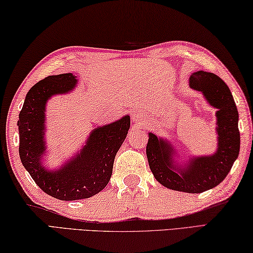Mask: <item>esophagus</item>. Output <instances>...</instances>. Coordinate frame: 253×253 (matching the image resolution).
<instances>
[{
    "label": "esophagus",
    "instance_id": "34e87169",
    "mask_svg": "<svg viewBox=\"0 0 253 253\" xmlns=\"http://www.w3.org/2000/svg\"><path fill=\"white\" fill-rule=\"evenodd\" d=\"M133 117H134V118H133V120H134V119H135V115H133Z\"/></svg>",
    "mask_w": 253,
    "mask_h": 253
}]
</instances>
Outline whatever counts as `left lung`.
<instances>
[{"label": "left lung", "mask_w": 253, "mask_h": 253, "mask_svg": "<svg viewBox=\"0 0 253 253\" xmlns=\"http://www.w3.org/2000/svg\"><path fill=\"white\" fill-rule=\"evenodd\" d=\"M190 88L202 92L206 101L217 109V150L211 156L193 157L185 167L172 159L170 143L149 133L147 158L152 173L165 187L178 192L200 194L221 184L230 172L240 151L239 113L227 85L213 73H193Z\"/></svg>", "instance_id": "1"}]
</instances>
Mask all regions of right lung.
<instances>
[{
    "instance_id": "1",
    "label": "right lung",
    "mask_w": 253,
    "mask_h": 253,
    "mask_svg": "<svg viewBox=\"0 0 253 253\" xmlns=\"http://www.w3.org/2000/svg\"><path fill=\"white\" fill-rule=\"evenodd\" d=\"M76 84V76L72 73L43 78L28 92L18 121L22 165L45 194L61 201L92 197L105 187L112 176L115 155L130 129L129 115L98 126L90 132L82 150L63 167L57 170L44 168L45 104L52 95L69 93Z\"/></svg>"
}]
</instances>
